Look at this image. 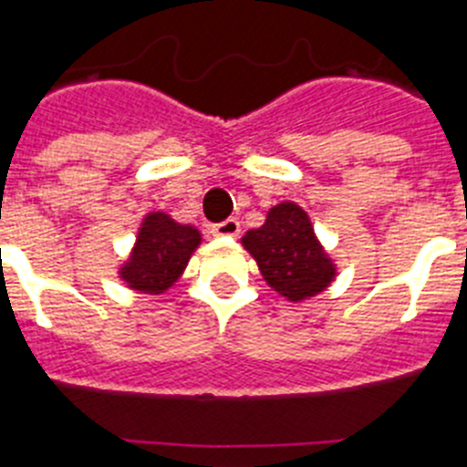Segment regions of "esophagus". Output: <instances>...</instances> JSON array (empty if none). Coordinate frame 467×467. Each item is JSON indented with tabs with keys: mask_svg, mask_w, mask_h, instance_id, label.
<instances>
[{
	"mask_svg": "<svg viewBox=\"0 0 467 467\" xmlns=\"http://www.w3.org/2000/svg\"><path fill=\"white\" fill-rule=\"evenodd\" d=\"M210 231H213V236L234 238V236H238V234H241V222L231 217V220L220 222V224H213V229H210Z\"/></svg>",
	"mask_w": 467,
	"mask_h": 467,
	"instance_id": "obj_1",
	"label": "esophagus"
}]
</instances>
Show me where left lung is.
Segmentation results:
<instances>
[{
    "label": "left lung",
    "mask_w": 467,
    "mask_h": 467,
    "mask_svg": "<svg viewBox=\"0 0 467 467\" xmlns=\"http://www.w3.org/2000/svg\"><path fill=\"white\" fill-rule=\"evenodd\" d=\"M241 243L271 290L292 304L317 296L337 278V264L316 236L311 217L292 201L274 205L266 222L247 231Z\"/></svg>",
    "instance_id": "obj_1"
}]
</instances>
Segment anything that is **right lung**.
<instances>
[{
    "mask_svg": "<svg viewBox=\"0 0 467 467\" xmlns=\"http://www.w3.org/2000/svg\"><path fill=\"white\" fill-rule=\"evenodd\" d=\"M203 236L192 224H180L168 213H147L140 222L130 254L119 266L126 287L142 295H163L182 278Z\"/></svg>",
    "mask_w": 467,
    "mask_h": 467,
    "instance_id": "1",
    "label": "right lung"
}]
</instances>
